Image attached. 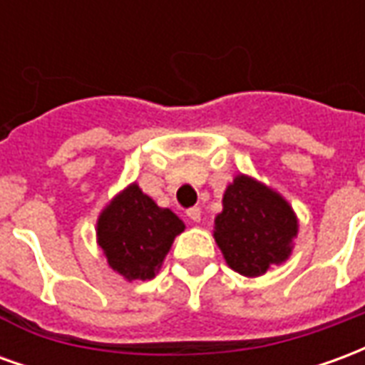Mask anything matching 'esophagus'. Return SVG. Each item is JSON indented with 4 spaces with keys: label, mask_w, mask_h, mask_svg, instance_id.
Wrapping results in <instances>:
<instances>
[{
    "label": "esophagus",
    "mask_w": 365,
    "mask_h": 365,
    "mask_svg": "<svg viewBox=\"0 0 365 365\" xmlns=\"http://www.w3.org/2000/svg\"><path fill=\"white\" fill-rule=\"evenodd\" d=\"M187 217H190L191 222L197 225V222L201 221V209H199V207H191L190 211H187Z\"/></svg>",
    "instance_id": "1"
}]
</instances>
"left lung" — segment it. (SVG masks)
I'll return each mask as SVG.
<instances>
[{"label": "left lung", "instance_id": "8db88e82", "mask_svg": "<svg viewBox=\"0 0 365 365\" xmlns=\"http://www.w3.org/2000/svg\"><path fill=\"white\" fill-rule=\"evenodd\" d=\"M299 221L282 193L237 174L222 193L213 237L229 268L246 277L264 275L293 252Z\"/></svg>", "mask_w": 365, "mask_h": 365}]
</instances>
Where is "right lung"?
<instances>
[{
	"label": "right lung",
	"instance_id": "obj_1",
	"mask_svg": "<svg viewBox=\"0 0 365 365\" xmlns=\"http://www.w3.org/2000/svg\"><path fill=\"white\" fill-rule=\"evenodd\" d=\"M185 225L170 209L156 205L133 182L103 207L97 217L96 237L113 272L127 282L152 279L182 235Z\"/></svg>",
	"mask_w": 365,
	"mask_h": 365
}]
</instances>
